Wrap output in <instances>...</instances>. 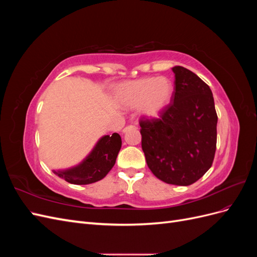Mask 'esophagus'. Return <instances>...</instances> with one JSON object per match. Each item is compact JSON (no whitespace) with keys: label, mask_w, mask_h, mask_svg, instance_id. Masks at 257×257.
<instances>
[{"label":"esophagus","mask_w":257,"mask_h":257,"mask_svg":"<svg viewBox=\"0 0 257 257\" xmlns=\"http://www.w3.org/2000/svg\"><path fill=\"white\" fill-rule=\"evenodd\" d=\"M131 130H137V127H136L135 125H128V126H126V127H124V128L122 130V132H123V133H126L127 131H131Z\"/></svg>","instance_id":"1"}]
</instances>
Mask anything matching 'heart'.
I'll return each mask as SVG.
<instances>
[{"label":"heart","mask_w":257,"mask_h":257,"mask_svg":"<svg viewBox=\"0 0 257 257\" xmlns=\"http://www.w3.org/2000/svg\"><path fill=\"white\" fill-rule=\"evenodd\" d=\"M175 94L173 81L166 77H144L119 85L114 93L116 104L132 109L139 106L145 118L154 119L164 112Z\"/></svg>","instance_id":"1"}]
</instances>
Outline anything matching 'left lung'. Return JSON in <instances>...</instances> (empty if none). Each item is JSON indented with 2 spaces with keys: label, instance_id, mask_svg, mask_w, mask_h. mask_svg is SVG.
<instances>
[{
  "label": "left lung",
  "instance_id": "1",
  "mask_svg": "<svg viewBox=\"0 0 257 257\" xmlns=\"http://www.w3.org/2000/svg\"><path fill=\"white\" fill-rule=\"evenodd\" d=\"M175 94L159 119H142V148L148 167L168 184L190 185L211 167L217 115L209 85L182 66L173 67Z\"/></svg>",
  "mask_w": 257,
  "mask_h": 257
}]
</instances>
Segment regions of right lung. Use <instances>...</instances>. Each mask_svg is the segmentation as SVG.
Here are the masks:
<instances>
[{
  "mask_svg": "<svg viewBox=\"0 0 257 257\" xmlns=\"http://www.w3.org/2000/svg\"><path fill=\"white\" fill-rule=\"evenodd\" d=\"M122 141L118 133L105 135L96 143L92 151L78 165L52 172L72 184H90L102 179L113 167L121 149Z\"/></svg>",
  "mask_w": 257,
  "mask_h": 257,
  "instance_id": "obj_1",
  "label": "right lung"
}]
</instances>
